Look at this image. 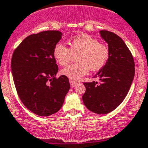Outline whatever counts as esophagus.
<instances>
[{"label":"esophagus","mask_w":148,"mask_h":148,"mask_svg":"<svg viewBox=\"0 0 148 148\" xmlns=\"http://www.w3.org/2000/svg\"><path fill=\"white\" fill-rule=\"evenodd\" d=\"M70 86H71V87H75V86L78 85V82H77V81H72V80H70Z\"/></svg>","instance_id":"1"}]
</instances>
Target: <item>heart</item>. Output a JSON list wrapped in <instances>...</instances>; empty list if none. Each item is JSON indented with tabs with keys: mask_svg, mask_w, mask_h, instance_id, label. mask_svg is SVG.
Masks as SVG:
<instances>
[{
	"mask_svg": "<svg viewBox=\"0 0 148 148\" xmlns=\"http://www.w3.org/2000/svg\"><path fill=\"white\" fill-rule=\"evenodd\" d=\"M70 49L64 44L58 43L54 48V57L60 65H65L73 55L77 56L78 63L70 64L62 70L61 73L72 81H77L86 75L88 70L97 71L108 62L110 57L109 49L99 43L97 39L88 35H79L70 40Z\"/></svg>",
	"mask_w": 148,
	"mask_h": 148,
	"instance_id": "b5f03b06",
	"label": "heart"
}]
</instances>
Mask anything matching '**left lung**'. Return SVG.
Here are the masks:
<instances>
[{
    "label": "left lung",
    "instance_id": "left-lung-1",
    "mask_svg": "<svg viewBox=\"0 0 148 148\" xmlns=\"http://www.w3.org/2000/svg\"><path fill=\"white\" fill-rule=\"evenodd\" d=\"M99 35L108 43L109 60L94 77L99 81L84 83L86 91L82 99L90 111L107 114L119 107L127 95L134 77V62L119 36L107 30H100Z\"/></svg>",
    "mask_w": 148,
    "mask_h": 148
}]
</instances>
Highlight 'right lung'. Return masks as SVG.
<instances>
[{
	"mask_svg": "<svg viewBox=\"0 0 148 148\" xmlns=\"http://www.w3.org/2000/svg\"><path fill=\"white\" fill-rule=\"evenodd\" d=\"M62 36L57 30L30 35L12 56L11 67L18 95L27 109L40 116L58 112L70 89L67 77H55L58 66L53 51Z\"/></svg>",
	"mask_w": 148,
	"mask_h": 148,
	"instance_id": "right-lung-1",
	"label": "right lung"
}]
</instances>
